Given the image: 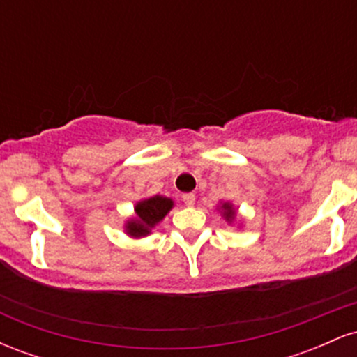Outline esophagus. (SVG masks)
I'll use <instances>...</instances> for the list:
<instances>
[{
    "label": "esophagus",
    "mask_w": 357,
    "mask_h": 357,
    "mask_svg": "<svg viewBox=\"0 0 357 357\" xmlns=\"http://www.w3.org/2000/svg\"><path fill=\"white\" fill-rule=\"evenodd\" d=\"M183 202H184V204H186V206H192V204H195V202H196L195 195H192V192H186V195H183Z\"/></svg>",
    "instance_id": "esophagus-1"
}]
</instances>
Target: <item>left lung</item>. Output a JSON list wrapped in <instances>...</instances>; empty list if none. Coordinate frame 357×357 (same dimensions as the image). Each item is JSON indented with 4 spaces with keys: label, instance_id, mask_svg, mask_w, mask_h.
<instances>
[{
    "label": "left lung",
    "instance_id": "8db88e82",
    "mask_svg": "<svg viewBox=\"0 0 357 357\" xmlns=\"http://www.w3.org/2000/svg\"><path fill=\"white\" fill-rule=\"evenodd\" d=\"M220 210V213H221V216H223L225 220L228 221V223H233V221H235V218H236V210H235V206H233L231 203H221V206L218 208Z\"/></svg>",
    "mask_w": 357,
    "mask_h": 357
}]
</instances>
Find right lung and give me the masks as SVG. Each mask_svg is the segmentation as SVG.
Masks as SVG:
<instances>
[{
    "label": "right lung",
    "instance_id": "obj_1",
    "mask_svg": "<svg viewBox=\"0 0 357 357\" xmlns=\"http://www.w3.org/2000/svg\"><path fill=\"white\" fill-rule=\"evenodd\" d=\"M174 202L167 196L155 195L151 198H144L134 206V216L126 221L124 230L132 238H142L151 235L155 225L161 223L165 216L173 210Z\"/></svg>",
    "mask_w": 357,
    "mask_h": 357
}]
</instances>
